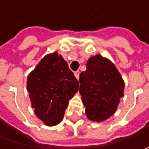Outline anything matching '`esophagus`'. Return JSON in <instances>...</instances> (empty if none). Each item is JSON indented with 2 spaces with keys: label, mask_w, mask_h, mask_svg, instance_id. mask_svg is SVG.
Returning <instances> with one entry per match:
<instances>
[{
  "label": "esophagus",
  "mask_w": 149,
  "mask_h": 149,
  "mask_svg": "<svg viewBox=\"0 0 149 149\" xmlns=\"http://www.w3.org/2000/svg\"><path fill=\"white\" fill-rule=\"evenodd\" d=\"M74 76L76 77V79H79V71L74 72Z\"/></svg>",
  "instance_id": "34e87169"
}]
</instances>
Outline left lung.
Returning <instances> with one entry per match:
<instances>
[{"label": "left lung", "mask_w": 149, "mask_h": 149, "mask_svg": "<svg viewBox=\"0 0 149 149\" xmlns=\"http://www.w3.org/2000/svg\"><path fill=\"white\" fill-rule=\"evenodd\" d=\"M79 94L89 120L102 122L116 112L124 82L117 68L100 54L90 57L79 74Z\"/></svg>", "instance_id": "1"}]
</instances>
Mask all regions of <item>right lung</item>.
<instances>
[{
    "instance_id": "obj_1",
    "label": "right lung",
    "mask_w": 149,
    "mask_h": 149,
    "mask_svg": "<svg viewBox=\"0 0 149 149\" xmlns=\"http://www.w3.org/2000/svg\"><path fill=\"white\" fill-rule=\"evenodd\" d=\"M79 85L61 54L45 55L27 78V90L36 115L47 126L60 123Z\"/></svg>"
}]
</instances>
